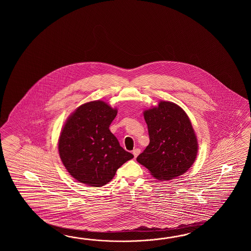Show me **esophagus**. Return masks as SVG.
Listing matches in <instances>:
<instances>
[{"mask_svg": "<svg viewBox=\"0 0 251 251\" xmlns=\"http://www.w3.org/2000/svg\"><path fill=\"white\" fill-rule=\"evenodd\" d=\"M141 152V150L140 149H134L133 151V154L134 156V158H136L138 156L139 153Z\"/></svg>", "mask_w": 251, "mask_h": 251, "instance_id": "34e87169", "label": "esophagus"}]
</instances>
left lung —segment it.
Wrapping results in <instances>:
<instances>
[{"label":"left lung","instance_id":"8db88e82","mask_svg":"<svg viewBox=\"0 0 251 251\" xmlns=\"http://www.w3.org/2000/svg\"><path fill=\"white\" fill-rule=\"evenodd\" d=\"M150 144L136 158L160 181L181 176L193 165L198 144L186 112L175 103L160 101L144 111Z\"/></svg>","mask_w":251,"mask_h":251}]
</instances>
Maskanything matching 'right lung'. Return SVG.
I'll return each instance as SVG.
<instances>
[{
    "label": "right lung",
    "mask_w": 251,
    "mask_h": 251,
    "mask_svg": "<svg viewBox=\"0 0 251 251\" xmlns=\"http://www.w3.org/2000/svg\"><path fill=\"white\" fill-rule=\"evenodd\" d=\"M118 114L102 100L88 102L72 113L60 133V158L70 175L90 187H102L133 155L124 150L109 126Z\"/></svg>",
    "instance_id": "1"
}]
</instances>
